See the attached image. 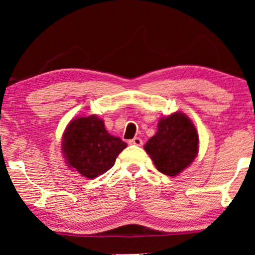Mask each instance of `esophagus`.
I'll use <instances>...</instances> for the list:
<instances>
[{"label": "esophagus", "instance_id": "34e87169", "mask_svg": "<svg viewBox=\"0 0 255 255\" xmlns=\"http://www.w3.org/2000/svg\"><path fill=\"white\" fill-rule=\"evenodd\" d=\"M131 145H135V146H141L142 145V140L139 137H135V138H133V139H131L130 141Z\"/></svg>", "mask_w": 255, "mask_h": 255}]
</instances>
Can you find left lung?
<instances>
[{"mask_svg": "<svg viewBox=\"0 0 255 255\" xmlns=\"http://www.w3.org/2000/svg\"><path fill=\"white\" fill-rule=\"evenodd\" d=\"M156 169L168 176L191 165L198 153V133L193 122L182 113L160 118L158 131L144 146Z\"/></svg>", "mask_w": 255, "mask_h": 255, "instance_id": "obj_1", "label": "left lung"}]
</instances>
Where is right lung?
I'll list each match as a JSON object with an SVG mask.
<instances>
[{"label": "right lung", "instance_id": "obj_1", "mask_svg": "<svg viewBox=\"0 0 255 255\" xmlns=\"http://www.w3.org/2000/svg\"><path fill=\"white\" fill-rule=\"evenodd\" d=\"M127 146V142L106 130L103 120L96 115L73 120L61 142L67 166L87 179H95L109 170Z\"/></svg>", "mask_w": 255, "mask_h": 255}]
</instances>
